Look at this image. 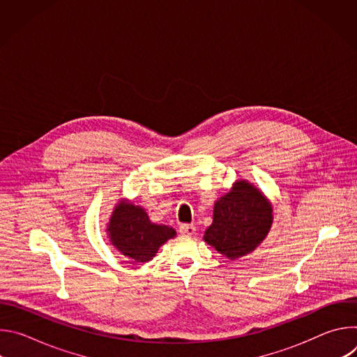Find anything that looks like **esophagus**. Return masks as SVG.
I'll list each match as a JSON object with an SVG mask.
<instances>
[{
  "label": "esophagus",
  "mask_w": 357,
  "mask_h": 357,
  "mask_svg": "<svg viewBox=\"0 0 357 357\" xmlns=\"http://www.w3.org/2000/svg\"><path fill=\"white\" fill-rule=\"evenodd\" d=\"M195 230H196V227H195L193 225L183 223V225L179 226V231H181L182 234H186V236H192V234L195 233Z\"/></svg>",
  "instance_id": "1"
}]
</instances>
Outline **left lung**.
I'll return each instance as SVG.
<instances>
[{"label":"left lung","instance_id":"8db88e82","mask_svg":"<svg viewBox=\"0 0 357 357\" xmlns=\"http://www.w3.org/2000/svg\"><path fill=\"white\" fill-rule=\"evenodd\" d=\"M273 223V208L264 195L245 181L215 203L213 223L205 241L230 260L245 256L267 236Z\"/></svg>","mask_w":357,"mask_h":357}]
</instances>
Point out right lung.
Masks as SVG:
<instances>
[{
	"label": "right lung",
	"mask_w": 357,
	"mask_h": 357,
	"mask_svg": "<svg viewBox=\"0 0 357 357\" xmlns=\"http://www.w3.org/2000/svg\"><path fill=\"white\" fill-rule=\"evenodd\" d=\"M107 231L113 245L137 263L149 261L158 248L176 234L172 227L151 223L142 208L126 202L116 206Z\"/></svg>",
	"instance_id": "obj_1"
}]
</instances>
